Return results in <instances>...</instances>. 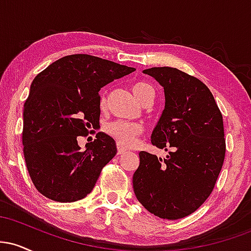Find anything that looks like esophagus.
<instances>
[{
    "label": "esophagus",
    "instance_id": "esophagus-1",
    "mask_svg": "<svg viewBox=\"0 0 251 251\" xmlns=\"http://www.w3.org/2000/svg\"><path fill=\"white\" fill-rule=\"evenodd\" d=\"M117 149H118V154H124V153H126V152H127V150H126L125 148H123L122 145H120V144H118L117 145Z\"/></svg>",
    "mask_w": 251,
    "mask_h": 251
}]
</instances>
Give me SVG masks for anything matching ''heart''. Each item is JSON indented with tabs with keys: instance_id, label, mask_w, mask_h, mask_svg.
I'll return each mask as SVG.
<instances>
[{
	"instance_id": "1",
	"label": "heart",
	"mask_w": 251,
	"mask_h": 251,
	"mask_svg": "<svg viewBox=\"0 0 251 251\" xmlns=\"http://www.w3.org/2000/svg\"><path fill=\"white\" fill-rule=\"evenodd\" d=\"M132 92L134 97L137 98L138 101L143 103L145 100L153 99L154 92L153 88L146 82H135L132 85ZM100 106L105 107L106 106V97L102 96L100 100ZM105 132L112 138L117 140L120 145L131 146L135 142V138L142 134L143 126L137 123H129L125 120H116L105 125Z\"/></svg>"
}]
</instances>
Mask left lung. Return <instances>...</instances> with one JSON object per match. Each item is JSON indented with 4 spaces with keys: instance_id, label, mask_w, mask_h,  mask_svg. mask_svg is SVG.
I'll return each instance as SVG.
<instances>
[{
    "instance_id": "8db88e82",
    "label": "left lung",
    "mask_w": 251,
    "mask_h": 251,
    "mask_svg": "<svg viewBox=\"0 0 251 251\" xmlns=\"http://www.w3.org/2000/svg\"><path fill=\"white\" fill-rule=\"evenodd\" d=\"M144 73L164 87L165 107L151 143L166 159L142 151L133 175L137 200L164 220L195 212L215 188L226 155L223 117L210 89L177 68L152 67Z\"/></svg>"
}]
</instances>
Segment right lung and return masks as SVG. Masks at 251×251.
Segmentation results:
<instances>
[{
	"label": "right lung",
	"instance_id": "obj_1",
	"mask_svg": "<svg viewBox=\"0 0 251 251\" xmlns=\"http://www.w3.org/2000/svg\"><path fill=\"white\" fill-rule=\"evenodd\" d=\"M134 71L101 57L74 54L35 76L25 102L22 144L40 194L60 203L91 194L102 168L117 154L116 142L99 132L81 151L77 138L99 126L100 89Z\"/></svg>",
	"mask_w": 251,
	"mask_h": 251
}]
</instances>
